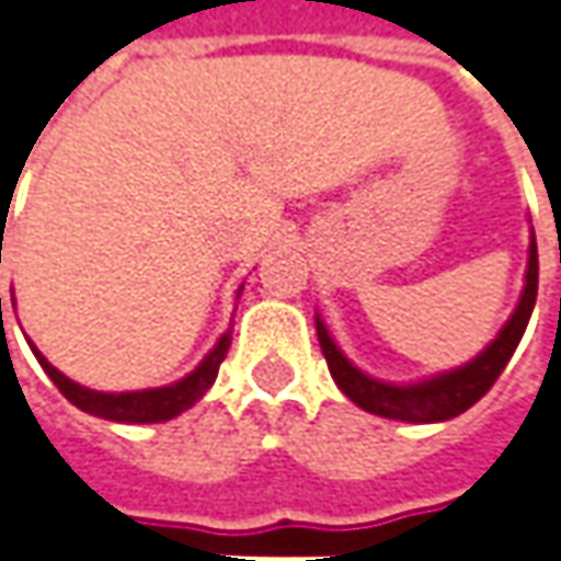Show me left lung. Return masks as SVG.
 I'll return each mask as SVG.
<instances>
[{
    "mask_svg": "<svg viewBox=\"0 0 561 561\" xmlns=\"http://www.w3.org/2000/svg\"><path fill=\"white\" fill-rule=\"evenodd\" d=\"M534 301H537V244H530L522 305L496 335V342L480 357H474L471 364H465L461 370L426 379V382H417V386H389V382H379V379L360 374L357 367L348 364V357L335 348V342L329 339L327 327L320 320H317V335H320V348H323V357H327L329 374L354 404H360L364 411L379 414V417L408 421V424H433V421L458 417L461 411H468L471 404L480 402L493 389V382L500 379L508 357L515 354L518 342H522Z\"/></svg>",
    "mask_w": 561,
    "mask_h": 561,
    "instance_id": "left-lung-1",
    "label": "left lung"
}]
</instances>
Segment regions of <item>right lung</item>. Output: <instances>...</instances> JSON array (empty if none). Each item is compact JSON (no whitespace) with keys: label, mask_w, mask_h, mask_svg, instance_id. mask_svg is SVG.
Masks as SVG:
<instances>
[{"label":"right lung","mask_w":561,"mask_h":561,"mask_svg":"<svg viewBox=\"0 0 561 561\" xmlns=\"http://www.w3.org/2000/svg\"><path fill=\"white\" fill-rule=\"evenodd\" d=\"M0 254H2V241H0ZM2 260V256H0ZM0 323H2V298H0ZM232 345V335L226 332L219 339V345L209 352V357L191 374L184 377L182 382L175 386H162V389H147V392H93V389H84L78 382L59 374L43 354L37 352L39 367L46 370V377L53 379L59 386V392L87 414H96V417H106V421H122V424H159V421H172L175 414L187 411L191 404L197 402L213 379L219 374V364L226 360V352Z\"/></svg>","instance_id":"right-lung-1"}]
</instances>
